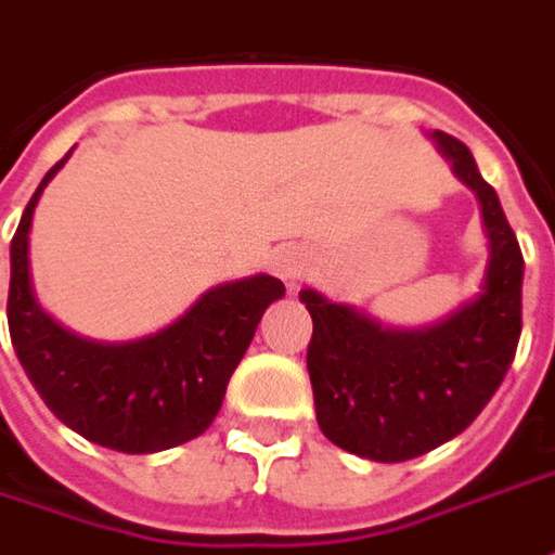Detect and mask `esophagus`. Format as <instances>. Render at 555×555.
<instances>
[{
	"label": "esophagus",
	"instance_id": "esophagus-1",
	"mask_svg": "<svg viewBox=\"0 0 555 555\" xmlns=\"http://www.w3.org/2000/svg\"><path fill=\"white\" fill-rule=\"evenodd\" d=\"M304 255L294 249H279L273 258H270V270L276 273L288 288H294V282L304 276Z\"/></svg>",
	"mask_w": 555,
	"mask_h": 555
}]
</instances>
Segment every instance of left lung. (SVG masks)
<instances>
[{
  "mask_svg": "<svg viewBox=\"0 0 555 555\" xmlns=\"http://www.w3.org/2000/svg\"><path fill=\"white\" fill-rule=\"evenodd\" d=\"M453 173L478 195L490 264L478 300L433 327H382L358 309L300 291L312 315L306 366L318 426L348 453L402 463L460 436L493 399L522 331V251L495 189L453 134L433 131Z\"/></svg>",
  "mask_w": 555,
  "mask_h": 555,
  "instance_id": "1",
  "label": "left lung"
}]
</instances>
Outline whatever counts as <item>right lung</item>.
Segmentation results:
<instances>
[{
	"mask_svg": "<svg viewBox=\"0 0 555 555\" xmlns=\"http://www.w3.org/2000/svg\"><path fill=\"white\" fill-rule=\"evenodd\" d=\"M68 156L44 173L11 240V343L44 405L83 439L122 453L168 451L212 424L258 321L285 285L264 273L216 285L170 327L134 343H89L65 331L35 300L29 228Z\"/></svg>",
	"mask_w": 555,
	"mask_h": 555,
	"instance_id": "1",
	"label": "right lung"
}]
</instances>
